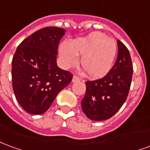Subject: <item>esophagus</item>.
<instances>
[{"instance_id":"obj_1","label":"esophagus","mask_w":150,"mask_h":150,"mask_svg":"<svg viewBox=\"0 0 150 150\" xmlns=\"http://www.w3.org/2000/svg\"><path fill=\"white\" fill-rule=\"evenodd\" d=\"M80 80V79L79 78L78 76H76V75H74L73 76V78H72V82H78V81H79Z\"/></svg>"}]
</instances>
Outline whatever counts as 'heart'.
Masks as SVG:
<instances>
[{
  "label": "heart",
  "instance_id": "1",
  "mask_svg": "<svg viewBox=\"0 0 150 150\" xmlns=\"http://www.w3.org/2000/svg\"><path fill=\"white\" fill-rule=\"evenodd\" d=\"M117 53L115 40L100 32H93L85 37L77 38L71 44L62 42L59 47L61 62L65 68L80 63L88 77L99 79L110 71Z\"/></svg>",
  "mask_w": 150,
  "mask_h": 150
}]
</instances>
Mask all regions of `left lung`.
Masks as SVG:
<instances>
[{
	"instance_id": "left-lung-1",
	"label": "left lung",
	"mask_w": 150,
	"mask_h": 150,
	"mask_svg": "<svg viewBox=\"0 0 150 150\" xmlns=\"http://www.w3.org/2000/svg\"><path fill=\"white\" fill-rule=\"evenodd\" d=\"M114 67L100 79L87 81L82 110L91 120L103 121L111 118L125 102L132 83L133 67L130 53L120 40Z\"/></svg>"
}]
</instances>
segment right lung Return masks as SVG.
I'll list each match as a JSON object with an SVG mask.
<instances>
[{
  "label": "right lung",
  "instance_id": "add662e5",
  "mask_svg": "<svg viewBox=\"0 0 150 150\" xmlns=\"http://www.w3.org/2000/svg\"><path fill=\"white\" fill-rule=\"evenodd\" d=\"M65 32L60 28H42L25 39L13 55V92L29 114L45 113L61 90L71 82V73L57 65L58 43Z\"/></svg>",
  "mask_w": 150,
  "mask_h": 150
}]
</instances>
